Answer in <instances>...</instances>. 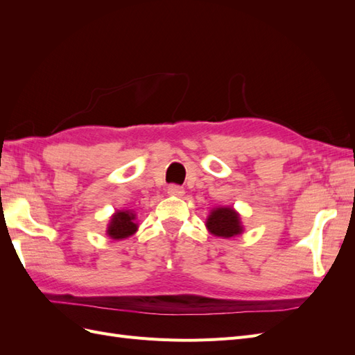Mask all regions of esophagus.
I'll list each match as a JSON object with an SVG mask.
<instances>
[{"label": "esophagus", "instance_id": "1", "mask_svg": "<svg viewBox=\"0 0 355 355\" xmlns=\"http://www.w3.org/2000/svg\"><path fill=\"white\" fill-rule=\"evenodd\" d=\"M167 194L168 196H173V197H182V196L185 194V189L182 188V187H179V185H170L167 188Z\"/></svg>", "mask_w": 355, "mask_h": 355}]
</instances>
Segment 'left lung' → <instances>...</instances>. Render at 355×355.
Returning a JSON list of instances; mask_svg holds the SVG:
<instances>
[{
    "mask_svg": "<svg viewBox=\"0 0 355 355\" xmlns=\"http://www.w3.org/2000/svg\"><path fill=\"white\" fill-rule=\"evenodd\" d=\"M207 230L222 239H231L243 232L240 214L232 207H216L209 214L206 222Z\"/></svg>",
    "mask_w": 355,
    "mask_h": 355,
    "instance_id": "left-lung-1",
    "label": "left lung"
}]
</instances>
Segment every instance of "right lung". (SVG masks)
<instances>
[{
    "instance_id": "obj_1",
    "label": "right lung",
    "mask_w": 355,
    "mask_h": 355,
    "mask_svg": "<svg viewBox=\"0 0 355 355\" xmlns=\"http://www.w3.org/2000/svg\"><path fill=\"white\" fill-rule=\"evenodd\" d=\"M137 231L136 214L130 210H118L110 220L106 234L112 240H123Z\"/></svg>"
}]
</instances>
